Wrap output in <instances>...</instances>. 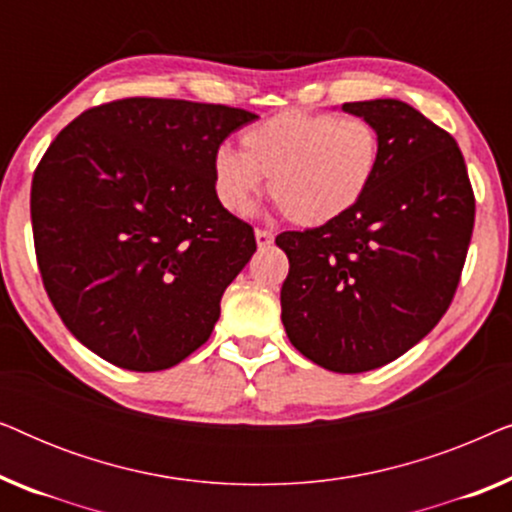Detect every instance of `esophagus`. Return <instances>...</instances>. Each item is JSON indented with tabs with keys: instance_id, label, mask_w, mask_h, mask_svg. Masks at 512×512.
Returning a JSON list of instances; mask_svg holds the SVG:
<instances>
[{
	"instance_id": "esophagus-1",
	"label": "esophagus",
	"mask_w": 512,
	"mask_h": 512,
	"mask_svg": "<svg viewBox=\"0 0 512 512\" xmlns=\"http://www.w3.org/2000/svg\"><path fill=\"white\" fill-rule=\"evenodd\" d=\"M272 240H275V235H272L270 230H256V244H258V247H261V249L270 247Z\"/></svg>"
}]
</instances>
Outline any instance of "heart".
<instances>
[{
    "label": "heart",
    "mask_w": 512,
    "mask_h": 512,
    "mask_svg": "<svg viewBox=\"0 0 512 512\" xmlns=\"http://www.w3.org/2000/svg\"><path fill=\"white\" fill-rule=\"evenodd\" d=\"M380 153V135L359 116L289 109L244 130L240 151L221 146L214 153V188L221 205L242 216L268 177L270 198L286 219L324 226L366 195Z\"/></svg>",
    "instance_id": "1"
}]
</instances>
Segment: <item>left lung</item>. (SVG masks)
Returning <instances> with one entry per match:
<instances>
[{
    "label": "left lung",
    "instance_id": "1",
    "mask_svg": "<svg viewBox=\"0 0 512 512\" xmlns=\"http://www.w3.org/2000/svg\"><path fill=\"white\" fill-rule=\"evenodd\" d=\"M380 135V167L347 214L286 230L282 324L300 354L363 373L415 347L450 307L475 200L457 142L401 100L347 102Z\"/></svg>",
    "mask_w": 512,
    "mask_h": 512
}]
</instances>
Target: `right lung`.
Listing matches in <instances>:
<instances>
[{
	"label": "right lung",
	"instance_id": "obj_1",
	"mask_svg": "<svg viewBox=\"0 0 512 512\" xmlns=\"http://www.w3.org/2000/svg\"><path fill=\"white\" fill-rule=\"evenodd\" d=\"M256 114L128 97L74 118L32 179L37 261L60 319L90 352L153 373L205 345L221 296L256 251L223 209L212 160Z\"/></svg>",
	"mask_w": 512,
	"mask_h": 512
}]
</instances>
